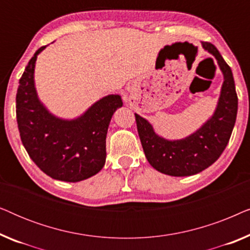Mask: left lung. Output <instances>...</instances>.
<instances>
[{"instance_id": "left-lung-1", "label": "left lung", "mask_w": 250, "mask_h": 250, "mask_svg": "<svg viewBox=\"0 0 250 250\" xmlns=\"http://www.w3.org/2000/svg\"><path fill=\"white\" fill-rule=\"evenodd\" d=\"M203 47L217 60L224 82L214 115L199 129L181 140L157 135L152 125L135 114L143 151L150 165L170 176H190L206 169L220 158L230 140L238 111V97L231 68L211 43Z\"/></svg>"}]
</instances>
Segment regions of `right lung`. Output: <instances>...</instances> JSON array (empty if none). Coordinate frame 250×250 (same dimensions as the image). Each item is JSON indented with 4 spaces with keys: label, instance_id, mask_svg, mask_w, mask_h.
Wrapping results in <instances>:
<instances>
[{
    "label": "right lung",
    "instance_id": "1",
    "mask_svg": "<svg viewBox=\"0 0 250 250\" xmlns=\"http://www.w3.org/2000/svg\"><path fill=\"white\" fill-rule=\"evenodd\" d=\"M40 47L29 60L16 97L20 138L34 163L46 175L80 182L100 172L105 163V136L112 115L123 105L121 95L100 99L76 119L51 114L37 97L34 70Z\"/></svg>",
    "mask_w": 250,
    "mask_h": 250
}]
</instances>
